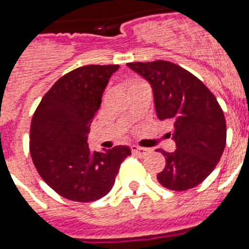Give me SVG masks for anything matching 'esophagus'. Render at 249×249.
<instances>
[{
	"label": "esophagus",
	"mask_w": 249,
	"mask_h": 249,
	"mask_svg": "<svg viewBox=\"0 0 249 249\" xmlns=\"http://www.w3.org/2000/svg\"><path fill=\"white\" fill-rule=\"evenodd\" d=\"M130 148H132L133 154H136V155H138V156H140V158H143V156H146L148 154V152L151 151L150 148L140 147V146H136V144H133V146H130Z\"/></svg>",
	"instance_id": "obj_1"
}]
</instances>
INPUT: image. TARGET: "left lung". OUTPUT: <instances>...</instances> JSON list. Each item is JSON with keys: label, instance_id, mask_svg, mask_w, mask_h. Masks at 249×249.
Listing matches in <instances>:
<instances>
[{"label": "left lung", "instance_id": "left-lung-1", "mask_svg": "<svg viewBox=\"0 0 249 249\" xmlns=\"http://www.w3.org/2000/svg\"><path fill=\"white\" fill-rule=\"evenodd\" d=\"M128 67L150 83L156 115L173 128L168 134L176 142V150H158L166 161L158 181L174 191L193 189L212 173L225 150L222 108L200 80L172 62H136Z\"/></svg>", "mask_w": 249, "mask_h": 249}]
</instances>
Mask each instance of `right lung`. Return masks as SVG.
Instances as JSON below:
<instances>
[{
    "instance_id": "add662e5",
    "label": "right lung",
    "mask_w": 249,
    "mask_h": 249,
    "mask_svg": "<svg viewBox=\"0 0 249 249\" xmlns=\"http://www.w3.org/2000/svg\"><path fill=\"white\" fill-rule=\"evenodd\" d=\"M117 64H90L62 76L41 99L31 123L29 151L41 178L68 200L94 201L111 191L128 146L105 152L88 144L90 124Z\"/></svg>"
}]
</instances>
